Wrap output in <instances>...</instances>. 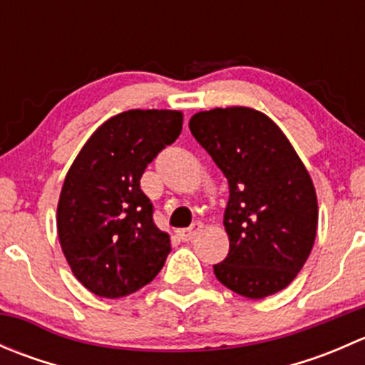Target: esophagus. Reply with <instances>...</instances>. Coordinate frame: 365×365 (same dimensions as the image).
I'll use <instances>...</instances> for the list:
<instances>
[{
  "instance_id": "34e87169",
  "label": "esophagus",
  "mask_w": 365,
  "mask_h": 365,
  "mask_svg": "<svg viewBox=\"0 0 365 365\" xmlns=\"http://www.w3.org/2000/svg\"><path fill=\"white\" fill-rule=\"evenodd\" d=\"M201 230H203V222H192V226L187 227V230H180L178 235L183 242H190L196 235H200Z\"/></svg>"
}]
</instances>
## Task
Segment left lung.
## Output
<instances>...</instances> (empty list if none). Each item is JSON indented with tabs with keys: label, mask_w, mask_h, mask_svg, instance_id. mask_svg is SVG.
<instances>
[{
	"label": "left lung",
	"mask_w": 365,
	"mask_h": 365,
	"mask_svg": "<svg viewBox=\"0 0 365 365\" xmlns=\"http://www.w3.org/2000/svg\"><path fill=\"white\" fill-rule=\"evenodd\" d=\"M189 127L230 183V252L213 274L242 297L281 292L314 245L318 201L307 169L281 128L256 109L197 113Z\"/></svg>",
	"instance_id": "8db88e82"
}]
</instances>
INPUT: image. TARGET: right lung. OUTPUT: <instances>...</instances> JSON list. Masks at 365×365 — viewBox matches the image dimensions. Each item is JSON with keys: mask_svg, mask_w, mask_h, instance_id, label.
<instances>
[{"mask_svg": "<svg viewBox=\"0 0 365 365\" xmlns=\"http://www.w3.org/2000/svg\"><path fill=\"white\" fill-rule=\"evenodd\" d=\"M183 114L130 109L93 132L65 176L58 237L77 281L120 298L152 282L171 252L141 190L146 165L178 139Z\"/></svg>", "mask_w": 365, "mask_h": 365, "instance_id": "obj_1", "label": "right lung"}]
</instances>
